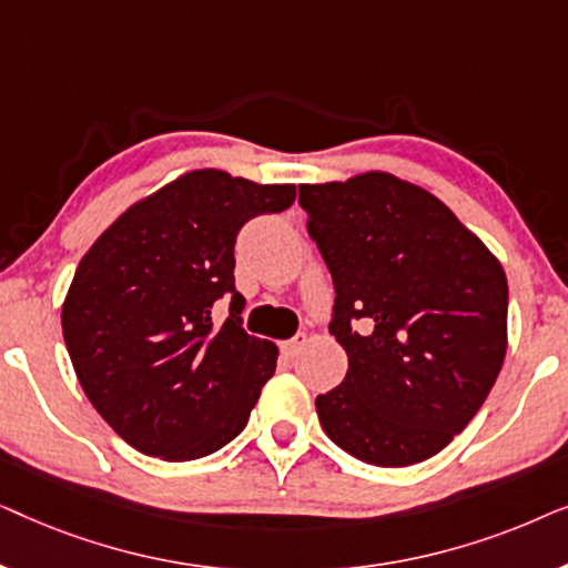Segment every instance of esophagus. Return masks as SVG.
Instances as JSON below:
<instances>
[{"label": "esophagus", "instance_id": "obj_1", "mask_svg": "<svg viewBox=\"0 0 568 568\" xmlns=\"http://www.w3.org/2000/svg\"><path fill=\"white\" fill-rule=\"evenodd\" d=\"M307 341H310V338H307V333H297V336H294V338L284 341V344H282V352H284L286 356H297V354H300V348L305 346Z\"/></svg>", "mask_w": 568, "mask_h": 568}]
</instances>
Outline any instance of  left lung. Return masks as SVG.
I'll return each mask as SVG.
<instances>
[{
  "mask_svg": "<svg viewBox=\"0 0 568 568\" xmlns=\"http://www.w3.org/2000/svg\"><path fill=\"white\" fill-rule=\"evenodd\" d=\"M300 206L336 290L331 333L348 356L344 383L315 398L325 434L379 468L437 455L499 377L501 263L437 196L390 173L300 185Z\"/></svg>",
  "mask_w": 568,
  "mask_h": 568,
  "instance_id": "1",
  "label": "left lung"
}]
</instances>
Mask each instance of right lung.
<instances>
[{
  "mask_svg": "<svg viewBox=\"0 0 568 568\" xmlns=\"http://www.w3.org/2000/svg\"><path fill=\"white\" fill-rule=\"evenodd\" d=\"M294 196V185L193 170L126 209L84 253L61 310L64 344L84 395L139 453L196 460L245 429L278 348L243 328L235 240ZM222 296L231 315L214 324Z\"/></svg>",
  "mask_w": 568,
  "mask_h": 568,
  "instance_id": "add662e5",
  "label": "right lung"
}]
</instances>
